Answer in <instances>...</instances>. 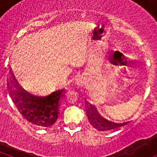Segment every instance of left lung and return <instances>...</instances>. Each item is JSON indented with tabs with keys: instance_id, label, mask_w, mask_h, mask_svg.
Listing matches in <instances>:
<instances>
[{
	"instance_id": "left-lung-1",
	"label": "left lung",
	"mask_w": 157,
	"mask_h": 157,
	"mask_svg": "<svg viewBox=\"0 0 157 157\" xmlns=\"http://www.w3.org/2000/svg\"><path fill=\"white\" fill-rule=\"evenodd\" d=\"M87 116H88V119L91 125H93L94 128L100 130V131H105V130L117 128V127L126 125L128 123V122H127V123H115L108 121V120L103 119L98 114L97 109L92 105H90V107L88 106V108H87Z\"/></svg>"
}]
</instances>
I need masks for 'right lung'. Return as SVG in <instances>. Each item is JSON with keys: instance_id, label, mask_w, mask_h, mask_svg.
<instances>
[{"instance_id": "obj_1", "label": "right lung", "mask_w": 157, "mask_h": 157, "mask_svg": "<svg viewBox=\"0 0 157 157\" xmlns=\"http://www.w3.org/2000/svg\"><path fill=\"white\" fill-rule=\"evenodd\" d=\"M12 80L16 83L13 86L17 87V90H12L8 81L7 88L14 105L25 120L41 127H50L55 123L59 113V100L63 95L64 90L61 89L55 91L44 98L34 97L28 93L22 91L15 78Z\"/></svg>"}]
</instances>
